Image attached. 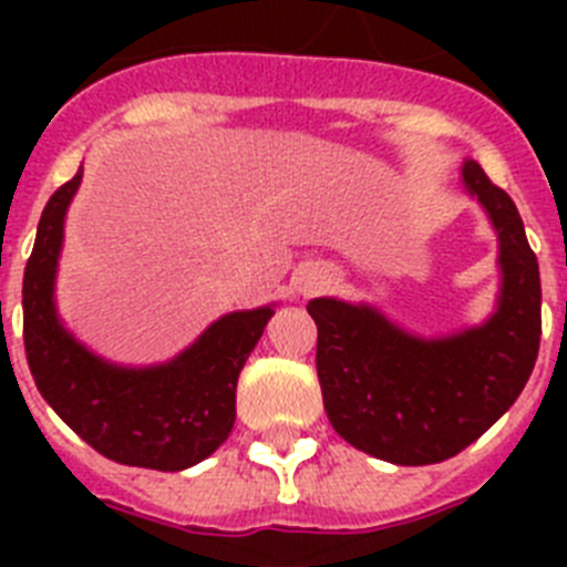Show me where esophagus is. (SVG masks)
<instances>
[{
    "mask_svg": "<svg viewBox=\"0 0 567 567\" xmlns=\"http://www.w3.org/2000/svg\"><path fill=\"white\" fill-rule=\"evenodd\" d=\"M320 284H327V272H323V269H318V267H309V269H303V272H300L298 289L303 295H312L315 289L320 287Z\"/></svg>",
    "mask_w": 567,
    "mask_h": 567,
    "instance_id": "obj_1",
    "label": "esophagus"
}]
</instances>
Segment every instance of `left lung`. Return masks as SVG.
<instances>
[{
  "instance_id": "obj_1",
  "label": "left lung",
  "mask_w": 567,
  "mask_h": 567,
  "mask_svg": "<svg viewBox=\"0 0 567 567\" xmlns=\"http://www.w3.org/2000/svg\"><path fill=\"white\" fill-rule=\"evenodd\" d=\"M463 187L499 240L497 312L445 338H417L365 303L309 300L323 409L349 445L394 465H432L483 437L528 383L543 334L539 264L511 195L477 162Z\"/></svg>"
}]
</instances>
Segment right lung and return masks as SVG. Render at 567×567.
<instances>
[{"mask_svg": "<svg viewBox=\"0 0 567 567\" xmlns=\"http://www.w3.org/2000/svg\"><path fill=\"white\" fill-rule=\"evenodd\" d=\"M79 184L82 167L50 195L24 267L30 374L50 409L107 460L155 471L189 468L233 432L238 374L275 309L224 315L189 349L162 365L127 369L84 349L62 327L53 300L64 215Z\"/></svg>", "mask_w": 567, "mask_h": 567, "instance_id": "right-lung-1", "label": "right lung"}]
</instances>
